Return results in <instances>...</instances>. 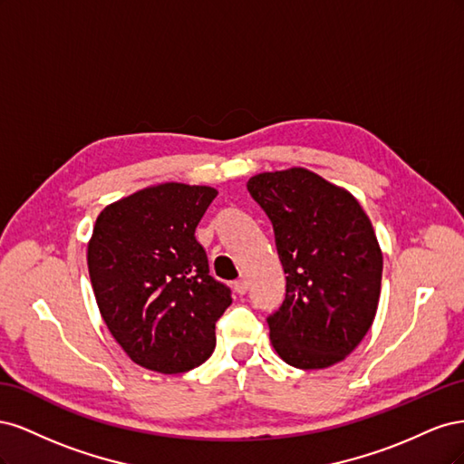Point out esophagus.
I'll use <instances>...</instances> for the list:
<instances>
[{"label": "esophagus", "mask_w": 464, "mask_h": 464, "mask_svg": "<svg viewBox=\"0 0 464 464\" xmlns=\"http://www.w3.org/2000/svg\"><path fill=\"white\" fill-rule=\"evenodd\" d=\"M247 288H249V283H247V278H246V276L237 278L236 283H234V290H236L237 294H246V292H247Z\"/></svg>", "instance_id": "1"}]
</instances>
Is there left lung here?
<instances>
[{
    "label": "left lung",
    "instance_id": "left-lung-1",
    "mask_svg": "<svg viewBox=\"0 0 464 464\" xmlns=\"http://www.w3.org/2000/svg\"><path fill=\"white\" fill-rule=\"evenodd\" d=\"M273 222L286 298L269 315L271 344L286 363L323 370L344 360L375 319L383 254L353 193L305 168L247 181Z\"/></svg>",
    "mask_w": 464,
    "mask_h": 464
}]
</instances>
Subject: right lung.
Segmentation results:
<instances>
[{
  "instance_id": "right-lung-1",
  "label": "right lung",
  "mask_w": 464,
  "mask_h": 464,
  "mask_svg": "<svg viewBox=\"0 0 464 464\" xmlns=\"http://www.w3.org/2000/svg\"><path fill=\"white\" fill-rule=\"evenodd\" d=\"M178 181L139 189L96 218L87 249L98 310L141 368L184 373L213 354L230 288L208 275L195 228L217 198Z\"/></svg>"
}]
</instances>
